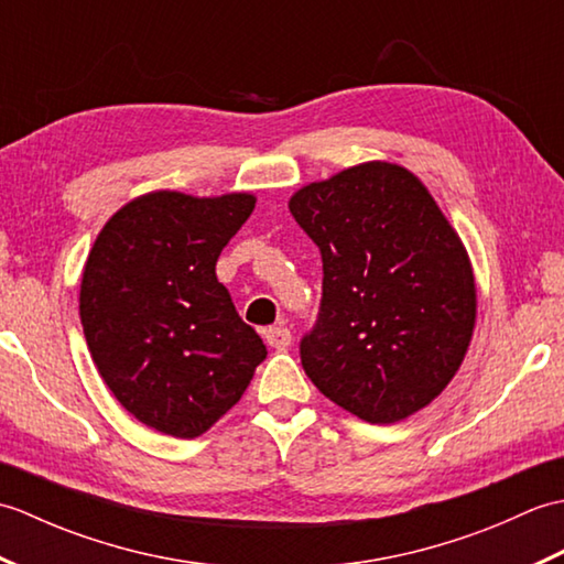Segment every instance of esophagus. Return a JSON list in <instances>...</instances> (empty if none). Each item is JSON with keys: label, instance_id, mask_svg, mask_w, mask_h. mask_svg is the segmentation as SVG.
<instances>
[{"label": "esophagus", "instance_id": "34e87169", "mask_svg": "<svg viewBox=\"0 0 564 564\" xmlns=\"http://www.w3.org/2000/svg\"><path fill=\"white\" fill-rule=\"evenodd\" d=\"M263 339H267V344L273 346V349H285V346H291L293 334H291L289 327L273 325V327H269L267 332H263Z\"/></svg>", "mask_w": 564, "mask_h": 564}]
</instances>
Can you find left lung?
Here are the masks:
<instances>
[{
  "label": "left lung",
  "mask_w": 564,
  "mask_h": 564,
  "mask_svg": "<svg viewBox=\"0 0 564 564\" xmlns=\"http://www.w3.org/2000/svg\"><path fill=\"white\" fill-rule=\"evenodd\" d=\"M322 254L301 364L317 390L370 424L422 410L460 368L475 279L458 235L419 178L368 162L291 198Z\"/></svg>",
  "instance_id": "1"
}]
</instances>
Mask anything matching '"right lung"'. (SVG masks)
I'll return each instance as SVG.
<instances>
[{"mask_svg":"<svg viewBox=\"0 0 564 564\" xmlns=\"http://www.w3.org/2000/svg\"><path fill=\"white\" fill-rule=\"evenodd\" d=\"M254 196H140L104 225L82 275L84 339L138 422L196 438L242 398L267 358L215 275Z\"/></svg>","mask_w":564,"mask_h":564,"instance_id":"1","label":"right lung"}]
</instances>
